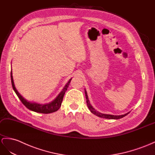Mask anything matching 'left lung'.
I'll list each match as a JSON object with an SVG mask.
<instances>
[{"label": "left lung", "instance_id": "8db88e82", "mask_svg": "<svg viewBox=\"0 0 155 155\" xmlns=\"http://www.w3.org/2000/svg\"><path fill=\"white\" fill-rule=\"evenodd\" d=\"M85 94H86V102H87V107L89 108V110L91 111V112L92 113H93L94 114H95V115L99 117H101V118H107V119H119V118H121L124 117L125 116H126L127 114H129V113L123 114V115H119V116H117V115H112V114H103L101 113H99L98 111H97V110L94 109L91 105L90 104V102H89V101L88 99V97H87V92L85 90Z\"/></svg>", "mask_w": 155, "mask_h": 155}]
</instances>
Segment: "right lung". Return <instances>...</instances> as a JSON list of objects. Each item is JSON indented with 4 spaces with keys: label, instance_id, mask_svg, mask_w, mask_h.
Instances as JSON below:
<instances>
[{
    "label": "right lung",
    "instance_id": "add662e5",
    "mask_svg": "<svg viewBox=\"0 0 155 155\" xmlns=\"http://www.w3.org/2000/svg\"><path fill=\"white\" fill-rule=\"evenodd\" d=\"M11 80H12V87L13 90L17 94V95L18 96V98L21 100V101L22 103L26 106L28 109H29V110H31L33 111L37 112V113H44V114H48V113H53L54 111H57L58 109L61 107V104L63 100V97L65 93L67 91L68 87L69 85V83L71 82V78L69 80L68 84L65 86L64 88L63 89V90L61 91V93L58 94V96L57 97V98L54 99V101L51 102V103L48 104H39L37 103H31L27 101L26 99L24 98L21 94H20V93L17 91L15 87L14 82H13V76H12V72L11 71Z\"/></svg>",
    "mask_w": 155,
    "mask_h": 155
}]
</instances>
